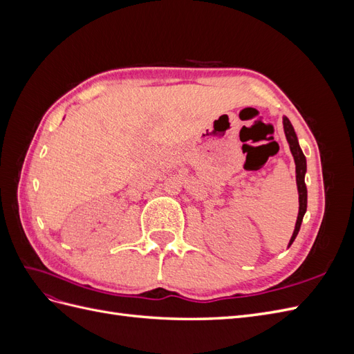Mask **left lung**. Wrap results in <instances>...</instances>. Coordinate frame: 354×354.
Masks as SVG:
<instances>
[{
  "instance_id": "1",
  "label": "left lung",
  "mask_w": 354,
  "mask_h": 354,
  "mask_svg": "<svg viewBox=\"0 0 354 354\" xmlns=\"http://www.w3.org/2000/svg\"><path fill=\"white\" fill-rule=\"evenodd\" d=\"M283 130H285V136L286 140L289 143V149H291L294 160H295V173H297V186H298V194H299V211H298V217H297V223H295V230L292 233V238L289 241V245L294 242V239L297 238L299 226H301V221L304 217V212L307 209V187L304 183V176H306V156L303 155V151L299 149L297 136L294 131L292 124L289 122L288 118H283Z\"/></svg>"
}]
</instances>
